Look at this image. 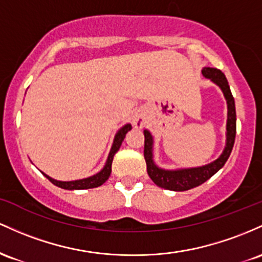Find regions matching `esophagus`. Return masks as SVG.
<instances>
[{"mask_svg": "<svg viewBox=\"0 0 262 262\" xmlns=\"http://www.w3.org/2000/svg\"><path fill=\"white\" fill-rule=\"evenodd\" d=\"M132 123L136 128H142L143 125H145V117L141 113H136L132 117Z\"/></svg>", "mask_w": 262, "mask_h": 262, "instance_id": "obj_1", "label": "esophagus"}]
</instances>
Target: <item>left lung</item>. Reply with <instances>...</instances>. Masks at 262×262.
<instances>
[{
    "label": "left lung",
    "mask_w": 262,
    "mask_h": 262,
    "mask_svg": "<svg viewBox=\"0 0 262 262\" xmlns=\"http://www.w3.org/2000/svg\"><path fill=\"white\" fill-rule=\"evenodd\" d=\"M202 74L204 78L209 79L214 84L218 85L224 94L228 106V119H226V142L222 155L213 162L204 164L201 167H192V168H178V169H164L158 167L154 161V136L148 130L143 131L145 135V160L147 164V173L149 178L154 181L158 187L164 188L174 192H183V190L192 189V188L201 186L213 177L218 170L224 166L228 161L231 149L234 147L235 135H236V111H235V101L233 94L230 92L228 80L222 70L215 68L204 67L202 69Z\"/></svg>",
    "instance_id": "1"
}]
</instances>
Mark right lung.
<instances>
[{"mask_svg":"<svg viewBox=\"0 0 262 262\" xmlns=\"http://www.w3.org/2000/svg\"><path fill=\"white\" fill-rule=\"evenodd\" d=\"M132 128L131 123H126V125H123L121 128H120L119 131L116 132L115 137H114V142H113V146H111V149L110 152H108V156H107V160H106V163H105V166L102 167V169L100 170V172L96 173V174L94 176H90V177L88 178H83V179H76V181H57V179L49 177L48 174H46V173H43L44 176H46L47 178L49 179V181L52 182L54 186L59 187V188H63V189H68V190H75V189H90V188H96V187H100L101 184H104L105 182L107 181L108 177H110L111 174V164H113V160H114V156L117 151H119L120 146H121L123 139H125L126 134H127L128 131H130Z\"/></svg>","mask_w":262,"mask_h":262,"instance_id":"1","label":"right lung"}]
</instances>
